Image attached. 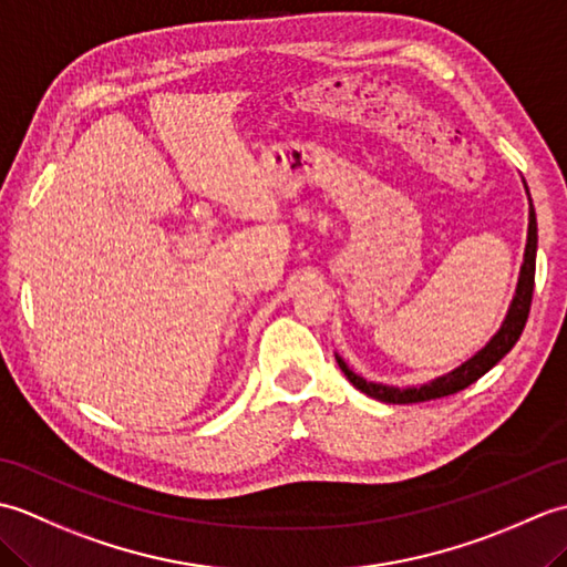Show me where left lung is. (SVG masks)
Returning <instances> with one entry per match:
<instances>
[{
    "label": "left lung",
    "mask_w": 567,
    "mask_h": 567,
    "mask_svg": "<svg viewBox=\"0 0 567 567\" xmlns=\"http://www.w3.org/2000/svg\"><path fill=\"white\" fill-rule=\"evenodd\" d=\"M536 212L534 204L528 207V240H526V252H524V265H522V275H519V285H516V295L507 319H504L502 329L497 331L495 339H492L483 351H480L475 358H470L467 363H463L461 368H455L449 375H443L439 380H433L429 384H421V388H388V384H375L368 382L363 378H358L355 372L348 368L341 358L339 368L343 370V375L348 378V382L353 384L355 390L365 392L372 400L388 402V404H419V402H429V400H441V396H449L461 392L470 384L477 382L480 378L485 375L487 370L495 368L499 360L507 355L512 348L519 341V336L526 327L528 311H532V297H534V277H536Z\"/></svg>",
    "instance_id": "1"
}]
</instances>
